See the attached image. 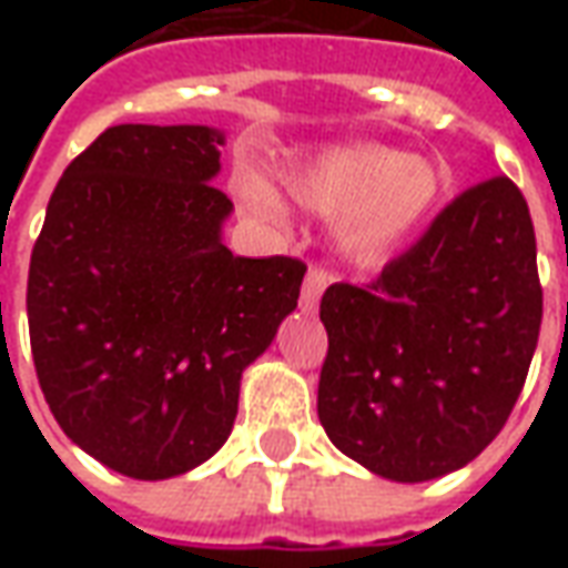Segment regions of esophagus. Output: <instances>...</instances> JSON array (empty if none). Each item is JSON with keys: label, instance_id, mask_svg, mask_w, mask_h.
<instances>
[{"label": "esophagus", "instance_id": "esophagus-1", "mask_svg": "<svg viewBox=\"0 0 568 568\" xmlns=\"http://www.w3.org/2000/svg\"><path fill=\"white\" fill-rule=\"evenodd\" d=\"M328 280L332 276L322 271V267H310L307 276H304V288H301V310L304 313H316L320 310V297L325 292Z\"/></svg>", "mask_w": 568, "mask_h": 568}]
</instances>
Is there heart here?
I'll return each mask as SVG.
<instances>
[{"instance_id": "heart-1", "label": "heart", "mask_w": 568, "mask_h": 568, "mask_svg": "<svg viewBox=\"0 0 568 568\" xmlns=\"http://www.w3.org/2000/svg\"><path fill=\"white\" fill-rule=\"evenodd\" d=\"M285 191L301 210L325 219L341 215L337 243L353 258H381L410 236L440 197V175L407 151L353 142L334 145L285 173ZM240 197L258 215H280L283 206L258 179L240 185Z\"/></svg>"}]
</instances>
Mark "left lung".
Wrapping results in <instances>:
<instances>
[{"mask_svg":"<svg viewBox=\"0 0 568 568\" xmlns=\"http://www.w3.org/2000/svg\"><path fill=\"white\" fill-rule=\"evenodd\" d=\"M320 320V423L337 450L398 484L468 465L511 414L541 328L520 187L463 191L374 283L328 285Z\"/></svg>","mask_w":568,"mask_h":568,"instance_id":"left-lung-1","label":"left lung"}]
</instances>
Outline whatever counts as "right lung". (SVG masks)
Segmentation results:
<instances>
[{
	"label": "right lung",
	"instance_id": "obj_1",
	"mask_svg": "<svg viewBox=\"0 0 568 568\" xmlns=\"http://www.w3.org/2000/svg\"><path fill=\"white\" fill-rule=\"evenodd\" d=\"M224 133L118 124L69 163L32 246L39 386L72 444L136 480L222 447L240 377L297 307L307 264L222 243Z\"/></svg>",
	"mask_w": 568,
	"mask_h": 568
}]
</instances>
